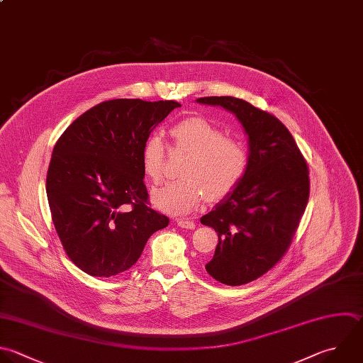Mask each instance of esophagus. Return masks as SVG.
<instances>
[{
	"mask_svg": "<svg viewBox=\"0 0 363 363\" xmlns=\"http://www.w3.org/2000/svg\"><path fill=\"white\" fill-rule=\"evenodd\" d=\"M177 225L182 227V228H187V230H193V228L196 227L194 221L187 220V218H180V220H177Z\"/></svg>",
	"mask_w": 363,
	"mask_h": 363,
	"instance_id": "obj_1",
	"label": "esophagus"
}]
</instances>
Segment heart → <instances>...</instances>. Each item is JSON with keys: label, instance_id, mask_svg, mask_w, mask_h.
<instances>
[{"label": "heart", "instance_id": "b5f03b06", "mask_svg": "<svg viewBox=\"0 0 363 363\" xmlns=\"http://www.w3.org/2000/svg\"><path fill=\"white\" fill-rule=\"evenodd\" d=\"M170 135L176 145L189 152L182 167V179L164 183L152 193L153 204L170 214H186L206 197L220 200L244 177L248 167V152L235 139L225 138L223 130L200 116L177 122ZM164 146L159 136H149L143 145L142 166L152 182L163 174Z\"/></svg>", "mask_w": 363, "mask_h": 363}]
</instances>
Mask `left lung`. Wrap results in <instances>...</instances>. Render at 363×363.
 I'll list each match as a JSON object with an SVG mask.
<instances>
[{
	"instance_id": "8db88e82",
	"label": "left lung",
	"mask_w": 363,
	"mask_h": 363,
	"mask_svg": "<svg viewBox=\"0 0 363 363\" xmlns=\"http://www.w3.org/2000/svg\"><path fill=\"white\" fill-rule=\"evenodd\" d=\"M196 102L231 112L248 139L244 177L200 218L218 235L207 272L237 286L271 269L289 247L309 197L308 166L289 130L268 112L233 96Z\"/></svg>"
}]
</instances>
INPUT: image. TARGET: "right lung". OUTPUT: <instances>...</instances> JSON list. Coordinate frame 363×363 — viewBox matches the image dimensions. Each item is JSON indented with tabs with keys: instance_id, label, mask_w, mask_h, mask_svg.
I'll return each mask as SVG.
<instances>
[{
	"instance_id": "right-lung-1",
	"label": "right lung",
	"mask_w": 363,
	"mask_h": 363,
	"mask_svg": "<svg viewBox=\"0 0 363 363\" xmlns=\"http://www.w3.org/2000/svg\"><path fill=\"white\" fill-rule=\"evenodd\" d=\"M174 101L102 102L58 139L47 197L60 240L74 264L92 277L118 275L136 264L149 237L169 218L147 206L142 152Z\"/></svg>"
}]
</instances>
